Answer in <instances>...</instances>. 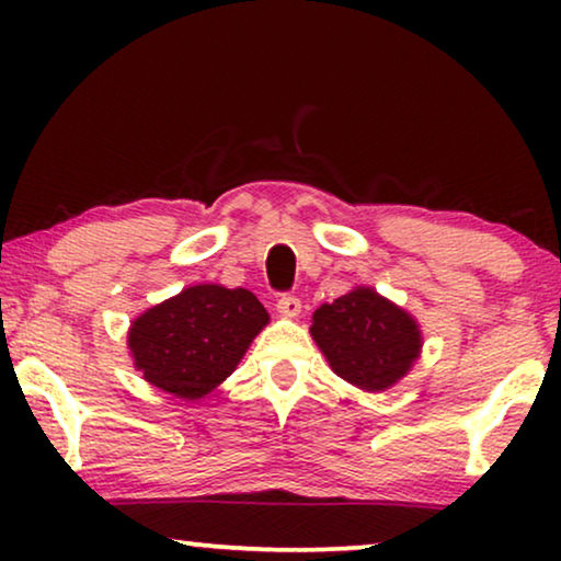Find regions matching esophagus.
<instances>
[{"mask_svg": "<svg viewBox=\"0 0 561 561\" xmlns=\"http://www.w3.org/2000/svg\"><path fill=\"white\" fill-rule=\"evenodd\" d=\"M275 306H278V311L288 319H296L298 313H301V301H298L296 296H280L278 304H275Z\"/></svg>", "mask_w": 561, "mask_h": 561, "instance_id": "34e87169", "label": "esophagus"}]
</instances>
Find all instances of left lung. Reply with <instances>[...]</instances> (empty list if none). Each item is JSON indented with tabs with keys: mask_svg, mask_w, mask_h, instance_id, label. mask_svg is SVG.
<instances>
[{
	"mask_svg": "<svg viewBox=\"0 0 561 561\" xmlns=\"http://www.w3.org/2000/svg\"><path fill=\"white\" fill-rule=\"evenodd\" d=\"M309 332L329 367L367 393L403 380L424 347L419 321L370 286L321 304Z\"/></svg>",
	"mask_w": 561,
	"mask_h": 561,
	"instance_id": "8db88e82",
	"label": "left lung"
}]
</instances>
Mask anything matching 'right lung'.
Listing matches in <instances>:
<instances>
[{
  "instance_id": "add662e5",
  "label": "right lung",
  "mask_w": 561,
  "mask_h": 561,
  "mask_svg": "<svg viewBox=\"0 0 561 561\" xmlns=\"http://www.w3.org/2000/svg\"><path fill=\"white\" fill-rule=\"evenodd\" d=\"M267 321L248 288L202 283L142 311L129 324L127 350L150 386L198 401L237 370Z\"/></svg>"
}]
</instances>
